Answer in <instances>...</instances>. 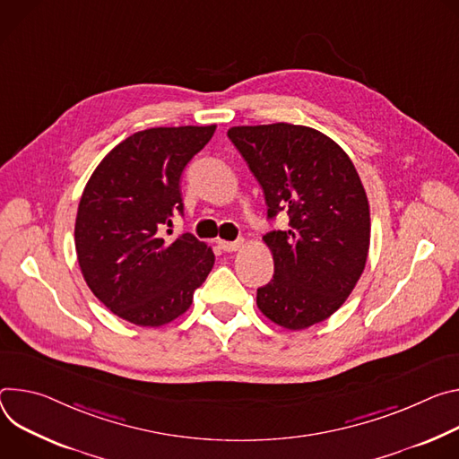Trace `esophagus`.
Here are the masks:
<instances>
[{"mask_svg": "<svg viewBox=\"0 0 459 459\" xmlns=\"http://www.w3.org/2000/svg\"><path fill=\"white\" fill-rule=\"evenodd\" d=\"M217 244H219V247L221 249H224V251H237L242 244H244V240H235V242H228V240H217Z\"/></svg>", "mask_w": 459, "mask_h": 459, "instance_id": "obj_1", "label": "esophagus"}]
</instances>
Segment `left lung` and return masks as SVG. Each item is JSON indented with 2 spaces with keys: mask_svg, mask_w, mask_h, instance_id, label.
<instances>
[{
  "mask_svg": "<svg viewBox=\"0 0 459 459\" xmlns=\"http://www.w3.org/2000/svg\"><path fill=\"white\" fill-rule=\"evenodd\" d=\"M228 136L264 191L268 219L290 217L288 230L263 237L275 272L257 290L259 310L288 330L328 319L368 257L370 208L358 171L332 138L307 126H238Z\"/></svg>",
  "mask_w": 459,
  "mask_h": 459,
  "instance_id": "1",
  "label": "left lung"
}]
</instances>
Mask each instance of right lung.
Returning <instances> with one entry per match:
<instances>
[{"label": "right lung", "mask_w": 459, "mask_h": 459, "mask_svg": "<svg viewBox=\"0 0 459 459\" xmlns=\"http://www.w3.org/2000/svg\"><path fill=\"white\" fill-rule=\"evenodd\" d=\"M217 126L151 127L120 142L91 175L74 244L82 275L118 317L157 328L180 317L215 255L191 233L164 240L184 215L180 177Z\"/></svg>", "instance_id": "obj_1"}]
</instances>
